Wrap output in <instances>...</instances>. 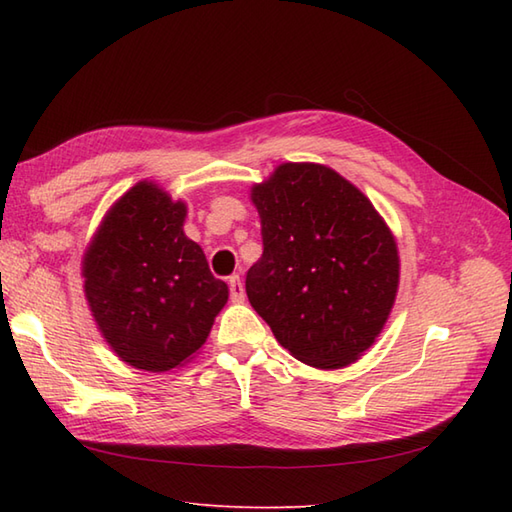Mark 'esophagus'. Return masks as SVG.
Here are the masks:
<instances>
[{
	"label": "esophagus",
	"instance_id": "34e87169",
	"mask_svg": "<svg viewBox=\"0 0 512 512\" xmlns=\"http://www.w3.org/2000/svg\"><path fill=\"white\" fill-rule=\"evenodd\" d=\"M228 290H231V301H235V303L244 301L246 290H244V286H242V279H239V275L228 277Z\"/></svg>",
	"mask_w": 512,
	"mask_h": 512
}]
</instances>
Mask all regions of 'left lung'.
Returning <instances> with one entry per match:
<instances>
[{
	"mask_svg": "<svg viewBox=\"0 0 512 512\" xmlns=\"http://www.w3.org/2000/svg\"><path fill=\"white\" fill-rule=\"evenodd\" d=\"M264 255L246 295L286 350L321 369L354 363L383 330L398 290L394 235L339 173L286 162L255 184Z\"/></svg>",
	"mask_w": 512,
	"mask_h": 512,
	"instance_id": "8db88e82",
	"label": "left lung"
}]
</instances>
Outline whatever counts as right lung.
<instances>
[{
    "label": "right lung",
    "mask_w": 512,
    "mask_h": 512,
    "mask_svg": "<svg viewBox=\"0 0 512 512\" xmlns=\"http://www.w3.org/2000/svg\"><path fill=\"white\" fill-rule=\"evenodd\" d=\"M187 206L138 182L105 215L83 259L85 297L105 341L147 372L182 365L204 345L228 288L184 235Z\"/></svg>",
    "instance_id": "1"
}]
</instances>
